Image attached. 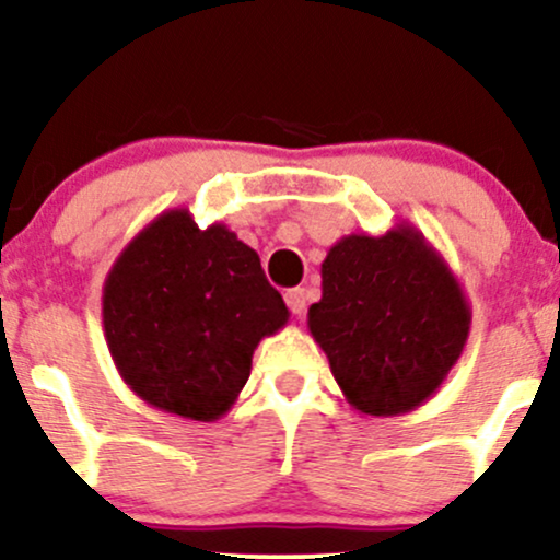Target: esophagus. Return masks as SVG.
Segmentation results:
<instances>
[{
	"mask_svg": "<svg viewBox=\"0 0 560 560\" xmlns=\"http://www.w3.org/2000/svg\"><path fill=\"white\" fill-rule=\"evenodd\" d=\"M284 300H287V305H289V311L294 313V316H305V307H307V294H305V289H289V292L284 294Z\"/></svg>",
	"mask_w": 560,
	"mask_h": 560,
	"instance_id": "obj_1",
	"label": "esophagus"
}]
</instances>
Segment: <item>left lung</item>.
Returning <instances> with one entry per match:
<instances>
[{"label": "left lung", "mask_w": 560, "mask_h": 560, "mask_svg": "<svg viewBox=\"0 0 560 560\" xmlns=\"http://www.w3.org/2000/svg\"><path fill=\"white\" fill-rule=\"evenodd\" d=\"M307 329L358 413L402 416L458 363L471 305L447 260L402 221L382 236L350 234L334 244Z\"/></svg>", "instance_id": "left-lung-1"}]
</instances>
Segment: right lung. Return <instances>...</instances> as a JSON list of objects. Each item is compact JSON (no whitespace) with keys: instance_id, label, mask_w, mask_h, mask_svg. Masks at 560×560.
<instances>
[{"instance_id":"obj_1","label":"right lung","mask_w":560,"mask_h":560,"mask_svg":"<svg viewBox=\"0 0 560 560\" xmlns=\"http://www.w3.org/2000/svg\"><path fill=\"white\" fill-rule=\"evenodd\" d=\"M289 311L260 258L223 223L160 213L126 244L102 287L107 350L128 389L165 413L218 421L249 378L255 347Z\"/></svg>"}]
</instances>
